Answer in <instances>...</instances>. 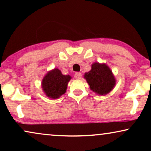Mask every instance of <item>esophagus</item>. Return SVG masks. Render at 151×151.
Instances as JSON below:
<instances>
[{
    "mask_svg": "<svg viewBox=\"0 0 151 151\" xmlns=\"http://www.w3.org/2000/svg\"><path fill=\"white\" fill-rule=\"evenodd\" d=\"M74 77H75L76 79H77V80L81 79L82 73H80V72H76V73H75V75H74Z\"/></svg>",
    "mask_w": 151,
    "mask_h": 151,
    "instance_id": "esophagus-1",
    "label": "esophagus"
}]
</instances>
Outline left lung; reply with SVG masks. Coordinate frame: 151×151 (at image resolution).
<instances>
[{
  "label": "left lung",
  "mask_w": 151,
  "mask_h": 151,
  "mask_svg": "<svg viewBox=\"0 0 151 151\" xmlns=\"http://www.w3.org/2000/svg\"><path fill=\"white\" fill-rule=\"evenodd\" d=\"M84 78L90 86V89L97 94H108L116 83L112 71L106 64L94 63L91 69L84 73Z\"/></svg>",
  "instance_id": "left-lung-1"
}]
</instances>
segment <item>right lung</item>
<instances>
[{
  "instance_id": "add662e5",
  "label": "right lung",
  "mask_w": 151,
  "mask_h": 151,
  "mask_svg": "<svg viewBox=\"0 0 151 151\" xmlns=\"http://www.w3.org/2000/svg\"><path fill=\"white\" fill-rule=\"evenodd\" d=\"M71 78V77L69 75H63L58 69L51 70L42 79V90L48 98H59L62 95L65 93Z\"/></svg>"
}]
</instances>
